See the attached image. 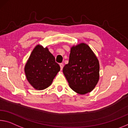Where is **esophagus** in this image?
I'll return each mask as SVG.
<instances>
[{
	"label": "esophagus",
	"instance_id": "obj_1",
	"mask_svg": "<svg viewBox=\"0 0 128 128\" xmlns=\"http://www.w3.org/2000/svg\"><path fill=\"white\" fill-rule=\"evenodd\" d=\"M60 66L61 70H62V68H63V66H64V64L63 63H60Z\"/></svg>",
	"mask_w": 128,
	"mask_h": 128
}]
</instances>
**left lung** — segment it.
Segmentation results:
<instances>
[{
  "label": "left lung",
  "mask_w": 128,
  "mask_h": 128,
  "mask_svg": "<svg viewBox=\"0 0 128 128\" xmlns=\"http://www.w3.org/2000/svg\"><path fill=\"white\" fill-rule=\"evenodd\" d=\"M98 60L87 44L81 43L70 50L68 64L64 74L74 92L84 94L92 91L99 79Z\"/></svg>",
  "instance_id": "left-lung-1"
}]
</instances>
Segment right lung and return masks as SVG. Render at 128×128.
<instances>
[{
	"label": "right lung",
	"mask_w": 128,
	"mask_h": 128,
	"mask_svg": "<svg viewBox=\"0 0 128 128\" xmlns=\"http://www.w3.org/2000/svg\"><path fill=\"white\" fill-rule=\"evenodd\" d=\"M60 70L59 64L48 48L40 45L34 48L24 68L28 81L38 90L49 86Z\"/></svg>",
	"instance_id": "obj_1"
}]
</instances>
